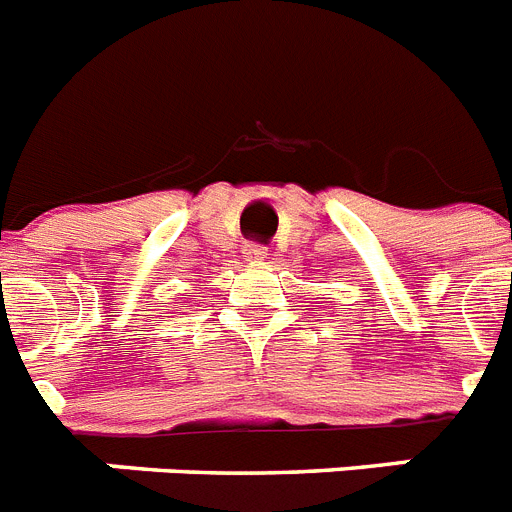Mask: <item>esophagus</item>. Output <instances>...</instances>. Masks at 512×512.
<instances>
[{
	"label": "esophagus",
	"mask_w": 512,
	"mask_h": 512,
	"mask_svg": "<svg viewBox=\"0 0 512 512\" xmlns=\"http://www.w3.org/2000/svg\"><path fill=\"white\" fill-rule=\"evenodd\" d=\"M265 257H268V247H263V244H247L244 247V260L247 263H263Z\"/></svg>",
	"instance_id": "34e87169"
}]
</instances>
